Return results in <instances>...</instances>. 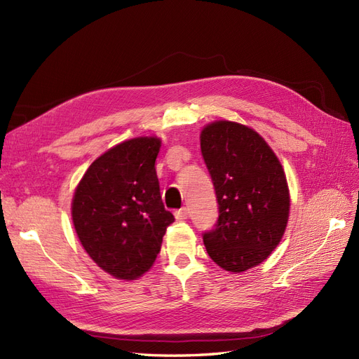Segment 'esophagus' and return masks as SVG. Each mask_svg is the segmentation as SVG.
<instances>
[{
	"label": "esophagus",
	"instance_id": "1",
	"mask_svg": "<svg viewBox=\"0 0 359 359\" xmlns=\"http://www.w3.org/2000/svg\"><path fill=\"white\" fill-rule=\"evenodd\" d=\"M187 217H189V208H186V206H184V208H181V210H178V211H175V219L180 220V222L187 220Z\"/></svg>",
	"mask_w": 359,
	"mask_h": 359
}]
</instances>
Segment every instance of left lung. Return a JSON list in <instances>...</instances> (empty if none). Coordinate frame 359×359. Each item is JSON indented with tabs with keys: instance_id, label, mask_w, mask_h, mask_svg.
Listing matches in <instances>:
<instances>
[{
	"instance_id": "left-lung-1",
	"label": "left lung",
	"mask_w": 359,
	"mask_h": 359,
	"mask_svg": "<svg viewBox=\"0 0 359 359\" xmlns=\"http://www.w3.org/2000/svg\"><path fill=\"white\" fill-rule=\"evenodd\" d=\"M201 149L219 203L203 244L217 265L243 273L262 264L285 233L290 208L285 170L264 137L238 123L203 127Z\"/></svg>"
}]
</instances>
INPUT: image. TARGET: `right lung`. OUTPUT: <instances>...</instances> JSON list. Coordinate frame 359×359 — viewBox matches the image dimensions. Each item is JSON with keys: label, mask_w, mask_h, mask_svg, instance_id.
I'll return each mask as SVG.
<instances>
[{"label": "right lung", "mask_w": 359, "mask_h": 359, "mask_svg": "<svg viewBox=\"0 0 359 359\" xmlns=\"http://www.w3.org/2000/svg\"><path fill=\"white\" fill-rule=\"evenodd\" d=\"M158 137L118 144L91 163L72 202L85 252L106 273L135 280L153 266L173 215L161 201Z\"/></svg>", "instance_id": "obj_1"}]
</instances>
